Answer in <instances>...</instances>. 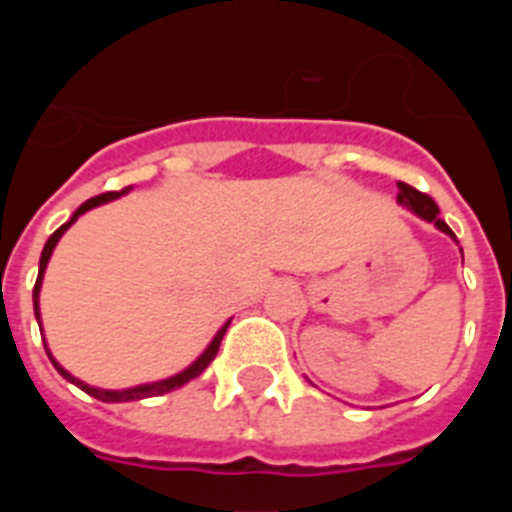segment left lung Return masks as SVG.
<instances>
[{
  "label": "left lung",
  "mask_w": 512,
  "mask_h": 512,
  "mask_svg": "<svg viewBox=\"0 0 512 512\" xmlns=\"http://www.w3.org/2000/svg\"><path fill=\"white\" fill-rule=\"evenodd\" d=\"M397 189H400V194H397V202H400V205L410 207V210H413L415 215H420V217H423V220H428V223L436 225L438 230H443V233H446V235L456 238L454 230H451L449 225L443 223L441 217H438V205L431 200V197H428V194L418 192V189L410 187V184H405V182H397Z\"/></svg>",
  "instance_id": "obj_1"
}]
</instances>
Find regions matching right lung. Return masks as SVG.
<instances>
[{
  "mask_svg": "<svg viewBox=\"0 0 512 512\" xmlns=\"http://www.w3.org/2000/svg\"><path fill=\"white\" fill-rule=\"evenodd\" d=\"M128 189H130V187L120 189V192H102V194H97V197H92V200H87V202H84V205L79 207V210L74 212V217H71L69 223H63L61 228H58L56 233H53L51 238H48V241H45V248H43V253H40V271H38V282H35V287H33L35 318L40 320V312H38V295H40V282H43V271H45V264H48V259H51V253H53V248H56L58 238H61V235L66 233V228H69V225L74 223L76 217H79V215H84V212H87V210H92V207L102 205V202L117 200V197H120V194H125V192H128ZM225 330H228V323H225L223 328L217 330V336L212 338V343H210V346H207V351H205V354H202L200 359L194 361V364L189 366V369H184L182 374H176V377H169V379H164V382L140 384V387H133V390H120V392H117V390H97V387H89V384H84V382H79V379H76V377H71V374L66 372V369H63V366H58V361L53 359L51 354H48V356H51L53 366H56L58 372H61V377H66V379H69V382H74L76 387H81V390L87 392V395L97 397V400H102V402H130V400H143V397H158V395H166V392H171V390H176V387H182V384H187L189 379L200 377V374L205 372L207 366H210V361L215 359V356H217V348H220V341H223ZM45 351H48V348H45Z\"/></svg>",
  "mask_w": 512,
  "mask_h": 512,
  "instance_id": "add662e5",
  "label": "right lung"
}]
</instances>
